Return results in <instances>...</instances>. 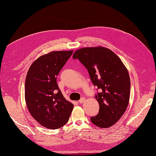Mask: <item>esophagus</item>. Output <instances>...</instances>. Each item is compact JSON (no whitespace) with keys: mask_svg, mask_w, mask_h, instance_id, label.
Listing matches in <instances>:
<instances>
[{"mask_svg":"<svg viewBox=\"0 0 156 156\" xmlns=\"http://www.w3.org/2000/svg\"><path fill=\"white\" fill-rule=\"evenodd\" d=\"M84 101H85V98H82L79 101V103H83Z\"/></svg>","mask_w":156,"mask_h":156,"instance_id":"esophagus-1","label":"esophagus"}]
</instances>
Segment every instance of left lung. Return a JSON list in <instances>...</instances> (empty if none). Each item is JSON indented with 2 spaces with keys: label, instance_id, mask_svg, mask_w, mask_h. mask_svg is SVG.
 <instances>
[{
  "label": "left lung",
  "instance_id": "obj_1",
  "mask_svg": "<svg viewBox=\"0 0 156 156\" xmlns=\"http://www.w3.org/2000/svg\"><path fill=\"white\" fill-rule=\"evenodd\" d=\"M87 68L92 83L100 89L95 95L99 105L98 114L90 120L102 128L111 127L120 119L129 103L130 80L120 58L108 48L86 47L74 52Z\"/></svg>",
  "mask_w": 156,
  "mask_h": 156
}]
</instances>
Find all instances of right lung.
<instances>
[{"label": "right lung", "instance_id": "1", "mask_svg": "<svg viewBox=\"0 0 156 156\" xmlns=\"http://www.w3.org/2000/svg\"><path fill=\"white\" fill-rule=\"evenodd\" d=\"M73 50L53 51L31 64L25 80V101L31 116L40 125L57 129L68 121L73 105L64 98L57 76Z\"/></svg>", "mask_w": 156, "mask_h": 156}]
</instances>
